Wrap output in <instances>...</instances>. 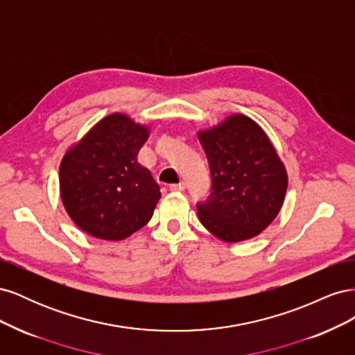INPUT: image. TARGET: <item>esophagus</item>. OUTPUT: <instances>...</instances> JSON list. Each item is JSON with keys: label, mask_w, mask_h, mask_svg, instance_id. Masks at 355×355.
Masks as SVG:
<instances>
[{"label": "esophagus", "mask_w": 355, "mask_h": 355, "mask_svg": "<svg viewBox=\"0 0 355 355\" xmlns=\"http://www.w3.org/2000/svg\"><path fill=\"white\" fill-rule=\"evenodd\" d=\"M185 189H187L185 182H180V184H171L170 185V191H185Z\"/></svg>", "instance_id": "34e87169"}]
</instances>
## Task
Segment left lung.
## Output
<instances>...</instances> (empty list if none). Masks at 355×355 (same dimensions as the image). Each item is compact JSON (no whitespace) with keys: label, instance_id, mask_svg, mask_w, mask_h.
Returning a JSON list of instances; mask_svg holds the SVG:
<instances>
[{"label":"left lung","instance_id":"left-lung-1","mask_svg":"<svg viewBox=\"0 0 355 355\" xmlns=\"http://www.w3.org/2000/svg\"><path fill=\"white\" fill-rule=\"evenodd\" d=\"M211 188L197 202L201 223L218 239L237 243L262 232L280 211L287 175L270 139L244 115L198 133Z\"/></svg>","mask_w":355,"mask_h":355}]
</instances>
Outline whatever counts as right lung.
I'll return each instance as SVG.
<instances>
[{"instance_id": "obj_1", "label": "right lung", "mask_w": 355, "mask_h": 355, "mask_svg": "<svg viewBox=\"0 0 355 355\" xmlns=\"http://www.w3.org/2000/svg\"><path fill=\"white\" fill-rule=\"evenodd\" d=\"M146 127L112 114L63 157L60 196L71 219L93 237L123 240L153 218L161 197L151 171L137 163Z\"/></svg>"}]
</instances>
